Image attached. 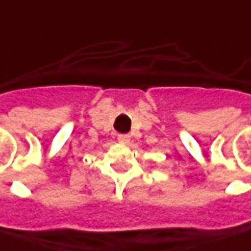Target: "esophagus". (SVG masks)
<instances>
[{"mask_svg": "<svg viewBox=\"0 0 251 251\" xmlns=\"http://www.w3.org/2000/svg\"><path fill=\"white\" fill-rule=\"evenodd\" d=\"M118 142L119 143H124V144H126V143L130 142V136L127 133H121L118 134Z\"/></svg>", "mask_w": 251, "mask_h": 251, "instance_id": "1", "label": "esophagus"}]
</instances>
